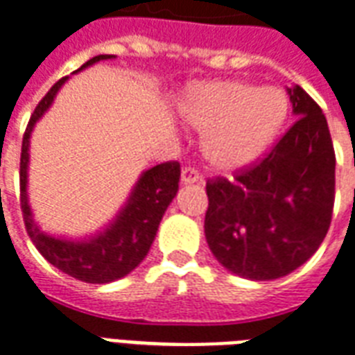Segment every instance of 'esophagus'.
Segmentation results:
<instances>
[{"mask_svg":"<svg viewBox=\"0 0 355 355\" xmlns=\"http://www.w3.org/2000/svg\"><path fill=\"white\" fill-rule=\"evenodd\" d=\"M180 180H182V184L199 182V180H201V175H199V171H196L193 167H184L182 177H180Z\"/></svg>","mask_w":355,"mask_h":355,"instance_id":"esophagus-1","label":"esophagus"}]
</instances>
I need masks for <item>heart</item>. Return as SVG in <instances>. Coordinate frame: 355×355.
I'll return each instance as SVG.
<instances>
[{"mask_svg":"<svg viewBox=\"0 0 355 355\" xmlns=\"http://www.w3.org/2000/svg\"><path fill=\"white\" fill-rule=\"evenodd\" d=\"M288 117V98L277 87L245 81H210L189 89L182 119L202 132V156L220 173L255 164L277 139Z\"/></svg>","mask_w":355,"mask_h":355,"instance_id":"obj_1","label":"heart"}]
</instances>
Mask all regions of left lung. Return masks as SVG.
<instances>
[{"instance_id": "8db88e82", "label": "left lung", "mask_w": 355, "mask_h": 355, "mask_svg": "<svg viewBox=\"0 0 355 355\" xmlns=\"http://www.w3.org/2000/svg\"><path fill=\"white\" fill-rule=\"evenodd\" d=\"M296 123L234 180L207 182L205 236L221 266L253 281L279 279L307 262L331 223L335 150L320 105L288 89Z\"/></svg>"}]
</instances>
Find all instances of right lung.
<instances>
[{"label": "right lung", "mask_w": 355, "mask_h": 355, "mask_svg": "<svg viewBox=\"0 0 355 355\" xmlns=\"http://www.w3.org/2000/svg\"><path fill=\"white\" fill-rule=\"evenodd\" d=\"M113 58L115 55H96L89 59L80 70L98 63L102 59ZM67 80L69 78H61L46 93L44 98L40 100L24 134L20 156L21 214H24L27 234L46 261L74 279L102 285V283H112L128 275L147 257L154 236L158 232L159 221L177 196L180 164L166 162V164H159L143 171L126 205L117 214V218L94 236L83 238V240H69V238H55L40 231V227L35 223L29 199H27L29 139H31V132L37 121L50 110L55 94Z\"/></svg>", "instance_id": "obj_1"}]
</instances>
